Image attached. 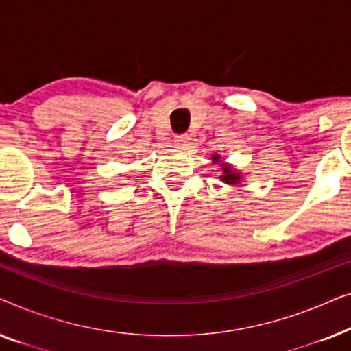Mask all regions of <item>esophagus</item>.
<instances>
[{
    "label": "esophagus",
    "mask_w": 351,
    "mask_h": 351,
    "mask_svg": "<svg viewBox=\"0 0 351 351\" xmlns=\"http://www.w3.org/2000/svg\"><path fill=\"white\" fill-rule=\"evenodd\" d=\"M189 142H190V137L189 136H176L174 138V145L179 148V150H185L186 147H189Z\"/></svg>",
    "instance_id": "esophagus-1"
}]
</instances>
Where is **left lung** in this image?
<instances>
[{"label":"left lung","instance_id":"left-lung-1","mask_svg":"<svg viewBox=\"0 0 351 351\" xmlns=\"http://www.w3.org/2000/svg\"><path fill=\"white\" fill-rule=\"evenodd\" d=\"M210 160H213L214 165H220V167H222V174L219 176V179L222 180L223 184L232 185V186H238L239 184H241L244 176L237 169V167L228 165V162H222V158H220V155H213Z\"/></svg>","mask_w":351,"mask_h":351}]
</instances>
